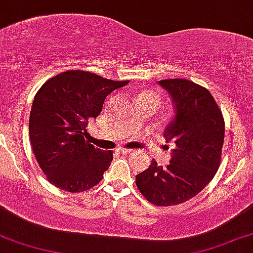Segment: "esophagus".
Wrapping results in <instances>:
<instances>
[{
  "label": "esophagus",
  "instance_id": "obj_1",
  "mask_svg": "<svg viewBox=\"0 0 253 253\" xmlns=\"http://www.w3.org/2000/svg\"><path fill=\"white\" fill-rule=\"evenodd\" d=\"M118 152H119V154L126 155V154H129V153L132 152V150H130V149H126V148H119V149H118Z\"/></svg>",
  "mask_w": 253,
  "mask_h": 253
}]
</instances>
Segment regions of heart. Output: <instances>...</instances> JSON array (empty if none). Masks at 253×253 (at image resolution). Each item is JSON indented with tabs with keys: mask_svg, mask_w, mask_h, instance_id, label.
<instances>
[{
	"mask_svg": "<svg viewBox=\"0 0 253 253\" xmlns=\"http://www.w3.org/2000/svg\"><path fill=\"white\" fill-rule=\"evenodd\" d=\"M137 99H139L140 105H148V106L154 107L155 110H159L161 107L162 101H164L162 94L155 89H146Z\"/></svg>",
	"mask_w": 253,
	"mask_h": 253,
	"instance_id": "obj_1",
	"label": "heart"
}]
</instances>
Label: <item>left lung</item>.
<instances>
[{
  "label": "left lung",
  "mask_w": 253,
  "mask_h": 253,
  "mask_svg": "<svg viewBox=\"0 0 253 253\" xmlns=\"http://www.w3.org/2000/svg\"><path fill=\"white\" fill-rule=\"evenodd\" d=\"M176 117L165 130L174 142L170 164L154 159L136 175L135 183L147 201L158 207L184 203L202 191L218 170L224 142V118L209 89L188 79H165Z\"/></svg>",
  "instance_id": "8db88e82"
}]
</instances>
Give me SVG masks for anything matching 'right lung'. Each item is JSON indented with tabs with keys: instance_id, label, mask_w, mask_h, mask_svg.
I'll use <instances>...</instances> for the list:
<instances>
[{
	"instance_id": "1",
	"label": "right lung",
	"mask_w": 253,
	"mask_h": 253,
	"mask_svg": "<svg viewBox=\"0 0 253 253\" xmlns=\"http://www.w3.org/2000/svg\"><path fill=\"white\" fill-rule=\"evenodd\" d=\"M128 83L70 70L38 89L29 135L35 158L51 184L69 193H82L101 181L113 153L89 143L86 127L100 114L107 95Z\"/></svg>"
}]
</instances>
